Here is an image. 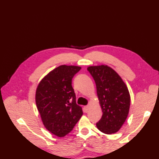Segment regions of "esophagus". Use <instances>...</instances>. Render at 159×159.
<instances>
[{
    "instance_id": "1",
    "label": "esophagus",
    "mask_w": 159,
    "mask_h": 159,
    "mask_svg": "<svg viewBox=\"0 0 159 159\" xmlns=\"http://www.w3.org/2000/svg\"><path fill=\"white\" fill-rule=\"evenodd\" d=\"M89 110V105H87V106L84 107V111H85V113L88 112Z\"/></svg>"
}]
</instances>
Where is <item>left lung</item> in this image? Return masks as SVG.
Returning a JSON list of instances; mask_svg holds the SVG:
<instances>
[{
    "label": "left lung",
    "mask_w": 159,
    "mask_h": 159,
    "mask_svg": "<svg viewBox=\"0 0 159 159\" xmlns=\"http://www.w3.org/2000/svg\"><path fill=\"white\" fill-rule=\"evenodd\" d=\"M94 78L102 115L96 127L102 133L117 132L129 114L130 94L125 82L116 71L106 65L89 66Z\"/></svg>",
    "instance_id": "8db88e82"
}]
</instances>
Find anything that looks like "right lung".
Segmentation results:
<instances>
[{
	"instance_id": "1",
	"label": "right lung",
	"mask_w": 159,
	"mask_h": 159,
	"mask_svg": "<svg viewBox=\"0 0 159 159\" xmlns=\"http://www.w3.org/2000/svg\"><path fill=\"white\" fill-rule=\"evenodd\" d=\"M80 69L75 65H60L37 86L35 100L40 119L45 128L58 137L69 134L83 114L71 86V79Z\"/></svg>"
}]
</instances>
